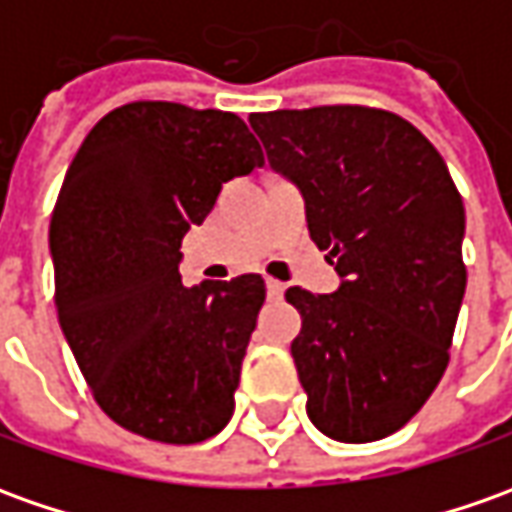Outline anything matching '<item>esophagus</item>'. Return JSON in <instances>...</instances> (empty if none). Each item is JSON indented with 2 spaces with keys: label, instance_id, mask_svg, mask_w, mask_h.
<instances>
[{
  "label": "esophagus",
  "instance_id": "34e87169",
  "mask_svg": "<svg viewBox=\"0 0 512 512\" xmlns=\"http://www.w3.org/2000/svg\"><path fill=\"white\" fill-rule=\"evenodd\" d=\"M285 291V283H280V280H266V294H269V300H280Z\"/></svg>",
  "mask_w": 512,
  "mask_h": 512
}]
</instances>
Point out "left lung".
<instances>
[{"label":"left lung","mask_w":512,"mask_h":512,"mask_svg":"<svg viewBox=\"0 0 512 512\" xmlns=\"http://www.w3.org/2000/svg\"><path fill=\"white\" fill-rule=\"evenodd\" d=\"M269 165L300 187L311 238L342 277L333 294L285 291L308 417L339 443L406 426L448 367L465 297V207L443 156L384 109L249 114Z\"/></svg>","instance_id":"left-lung-1"}]
</instances>
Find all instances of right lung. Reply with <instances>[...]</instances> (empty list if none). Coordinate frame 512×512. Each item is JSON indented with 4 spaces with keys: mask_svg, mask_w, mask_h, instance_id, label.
<instances>
[{
    "mask_svg": "<svg viewBox=\"0 0 512 512\" xmlns=\"http://www.w3.org/2000/svg\"><path fill=\"white\" fill-rule=\"evenodd\" d=\"M260 165L238 114L137 100L109 111L66 170L50 221L58 322L97 406L139 437L193 446L235 412L266 283L184 288L179 249L221 184Z\"/></svg>",
    "mask_w": 512,
    "mask_h": 512,
    "instance_id": "obj_1",
    "label": "right lung"
}]
</instances>
